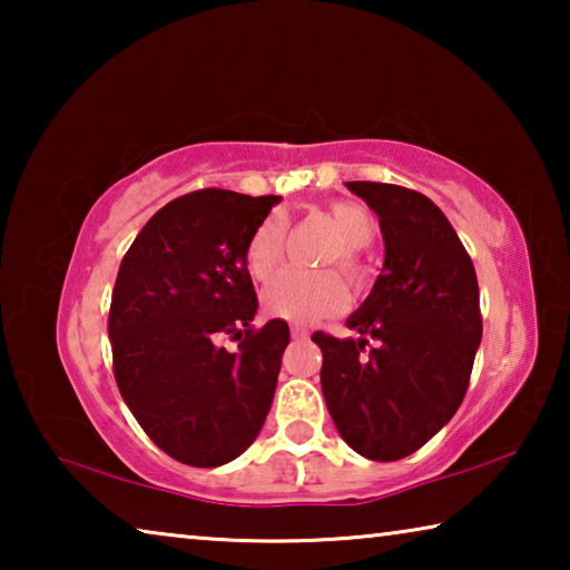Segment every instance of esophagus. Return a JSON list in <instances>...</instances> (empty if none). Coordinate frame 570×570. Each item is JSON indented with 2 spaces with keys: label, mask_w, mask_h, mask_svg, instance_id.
<instances>
[{
  "label": "esophagus",
  "mask_w": 570,
  "mask_h": 570,
  "mask_svg": "<svg viewBox=\"0 0 570 570\" xmlns=\"http://www.w3.org/2000/svg\"><path fill=\"white\" fill-rule=\"evenodd\" d=\"M306 334H308L306 326H302V324H292V336H294V340H304Z\"/></svg>",
  "instance_id": "1"
}]
</instances>
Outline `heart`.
<instances>
[{
    "label": "heart",
    "mask_w": 570,
    "mask_h": 570,
    "mask_svg": "<svg viewBox=\"0 0 570 570\" xmlns=\"http://www.w3.org/2000/svg\"><path fill=\"white\" fill-rule=\"evenodd\" d=\"M332 218L342 228L346 244L334 248L326 256V266H340L350 278L352 286H362L364 272L360 262V250L372 246L377 238V216L354 200H334L330 206ZM286 254V218L272 214L256 226L246 244V272L254 282H268L284 264ZM346 284L336 272H302L292 268L284 272L264 292V308L268 314L284 316L292 322H314L322 316L336 314L346 304Z\"/></svg>",
    "instance_id": "heart-1"
}]
</instances>
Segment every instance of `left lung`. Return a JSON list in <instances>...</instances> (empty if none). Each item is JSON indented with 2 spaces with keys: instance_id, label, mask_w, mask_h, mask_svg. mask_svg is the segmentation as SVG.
<instances>
[{
  "instance_id": "1",
  "label": "left lung",
  "mask_w": 570,
  "mask_h": 570,
  "mask_svg": "<svg viewBox=\"0 0 570 570\" xmlns=\"http://www.w3.org/2000/svg\"><path fill=\"white\" fill-rule=\"evenodd\" d=\"M380 216L384 268L346 320L360 336L320 344L322 392L346 445L392 462L432 440L465 397L482 340L475 266L445 214L417 190L352 180Z\"/></svg>"
}]
</instances>
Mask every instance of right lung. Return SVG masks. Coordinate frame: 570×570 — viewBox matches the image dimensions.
Listing matches in <instances>:
<instances>
[{"instance_id": "right-lung-1", "label": "right lung", "mask_w": 570, "mask_h": 570, "mask_svg": "<svg viewBox=\"0 0 570 570\" xmlns=\"http://www.w3.org/2000/svg\"><path fill=\"white\" fill-rule=\"evenodd\" d=\"M278 196L204 188L153 216L115 278L112 372L132 417L173 460L218 468L258 438L288 324L256 330L246 244ZM228 335L236 353L218 347Z\"/></svg>"}]
</instances>
